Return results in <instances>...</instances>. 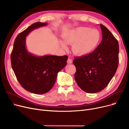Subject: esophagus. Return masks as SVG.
Segmentation results:
<instances>
[{
  "instance_id": "esophagus-1",
  "label": "esophagus",
  "mask_w": 129,
  "mask_h": 129,
  "mask_svg": "<svg viewBox=\"0 0 129 129\" xmlns=\"http://www.w3.org/2000/svg\"><path fill=\"white\" fill-rule=\"evenodd\" d=\"M67 62L68 64H72L73 63V60L71 58H69L68 59H67Z\"/></svg>"
}]
</instances>
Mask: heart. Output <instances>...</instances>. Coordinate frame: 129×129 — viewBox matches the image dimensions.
Masks as SVG:
<instances>
[{
  "mask_svg": "<svg viewBox=\"0 0 129 129\" xmlns=\"http://www.w3.org/2000/svg\"><path fill=\"white\" fill-rule=\"evenodd\" d=\"M62 37L65 43L73 44V52L77 56H84L91 53L97 47L101 38L98 30L88 27H78L66 31ZM60 43L65 49H67L64 42L61 41Z\"/></svg>",
  "mask_w": 129,
  "mask_h": 129,
  "instance_id": "heart-1",
  "label": "heart"
}]
</instances>
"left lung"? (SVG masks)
<instances>
[{"instance_id":"left-lung-1","label":"left lung","mask_w":129,"mask_h":129,"mask_svg":"<svg viewBox=\"0 0 129 129\" xmlns=\"http://www.w3.org/2000/svg\"><path fill=\"white\" fill-rule=\"evenodd\" d=\"M103 40L92 53L75 57V79L78 86L87 93L105 89L116 73L119 64V43L105 26L100 24Z\"/></svg>"}]
</instances>
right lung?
I'll return each mask as SVG.
<instances>
[{
    "label": "right lung",
    "mask_w": 129,
    "mask_h": 129,
    "mask_svg": "<svg viewBox=\"0 0 129 129\" xmlns=\"http://www.w3.org/2000/svg\"><path fill=\"white\" fill-rule=\"evenodd\" d=\"M47 24L46 22H36L19 33L11 54L12 68L18 82L24 89L35 94H44L52 89L57 73L66 65L68 58L66 55L37 56L26 50L27 35Z\"/></svg>",
    "instance_id": "obj_1"
}]
</instances>
